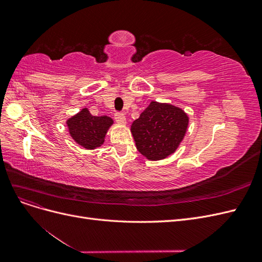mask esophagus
<instances>
[{
  "label": "esophagus",
  "mask_w": 262,
  "mask_h": 262,
  "mask_svg": "<svg viewBox=\"0 0 262 262\" xmlns=\"http://www.w3.org/2000/svg\"><path fill=\"white\" fill-rule=\"evenodd\" d=\"M115 120L117 121V123L119 124H125L126 121H125V117L123 114H116L115 115Z\"/></svg>",
  "instance_id": "esophagus-1"
}]
</instances>
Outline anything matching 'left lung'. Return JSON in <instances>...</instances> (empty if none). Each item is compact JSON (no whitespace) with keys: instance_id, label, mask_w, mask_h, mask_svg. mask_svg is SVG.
Segmentation results:
<instances>
[{"instance_id":"left-lung-1","label":"left lung","mask_w":262,"mask_h":262,"mask_svg":"<svg viewBox=\"0 0 262 262\" xmlns=\"http://www.w3.org/2000/svg\"><path fill=\"white\" fill-rule=\"evenodd\" d=\"M189 117L180 107L150 101L131 124L139 152L148 161H161L173 154L184 140Z\"/></svg>"}]
</instances>
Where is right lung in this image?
<instances>
[{
	"label": "right lung",
	"instance_id": "right-lung-1",
	"mask_svg": "<svg viewBox=\"0 0 262 262\" xmlns=\"http://www.w3.org/2000/svg\"><path fill=\"white\" fill-rule=\"evenodd\" d=\"M114 120L108 116H93L89 108L69 118V133L78 145L86 149H95L104 144L105 137Z\"/></svg>",
	"mask_w": 262,
	"mask_h": 262
}]
</instances>
